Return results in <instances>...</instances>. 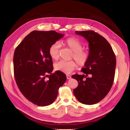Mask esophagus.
Here are the masks:
<instances>
[{"label":"esophagus","instance_id":"obj_1","mask_svg":"<svg viewBox=\"0 0 130 130\" xmlns=\"http://www.w3.org/2000/svg\"><path fill=\"white\" fill-rule=\"evenodd\" d=\"M67 79H70V78H71V76L69 75H67Z\"/></svg>","mask_w":130,"mask_h":130}]
</instances>
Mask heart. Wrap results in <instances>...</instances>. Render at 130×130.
Returning <instances> with one entry per match:
<instances>
[{
    "label": "heart",
    "instance_id": "heart-1",
    "mask_svg": "<svg viewBox=\"0 0 130 130\" xmlns=\"http://www.w3.org/2000/svg\"><path fill=\"white\" fill-rule=\"evenodd\" d=\"M64 44L71 49L73 54L72 58L74 61H61L55 65V68L66 74L71 73L77 67V64L82 67L87 63L89 58V53L87 50L83 49L84 45L82 42L75 37H69L64 41ZM60 44L58 42H55L50 45L49 49L50 56L54 60H57L60 57Z\"/></svg>",
    "mask_w": 130,
    "mask_h": 130
}]
</instances>
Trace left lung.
<instances>
[{
    "mask_svg": "<svg viewBox=\"0 0 130 130\" xmlns=\"http://www.w3.org/2000/svg\"><path fill=\"white\" fill-rule=\"evenodd\" d=\"M75 33L88 42L89 58L81 69L85 74L72 76L78 82L73 92L81 103L93 105L103 100L112 87L116 58L111 45L99 34L92 30L76 31Z\"/></svg>",
    "mask_w": 130,
    "mask_h": 130,
    "instance_id": "8db88e82",
    "label": "left lung"
}]
</instances>
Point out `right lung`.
I'll return each instance as SVG.
<instances>
[{"label":"right lung","instance_id":"right-lung-1","mask_svg":"<svg viewBox=\"0 0 130 130\" xmlns=\"http://www.w3.org/2000/svg\"><path fill=\"white\" fill-rule=\"evenodd\" d=\"M64 35L51 30L31 32L15 48L13 70L18 88L26 99L39 106L52 104L64 84L66 75L53 70L50 45Z\"/></svg>","mask_w":130,"mask_h":130}]
</instances>
